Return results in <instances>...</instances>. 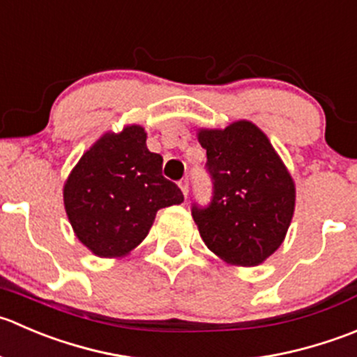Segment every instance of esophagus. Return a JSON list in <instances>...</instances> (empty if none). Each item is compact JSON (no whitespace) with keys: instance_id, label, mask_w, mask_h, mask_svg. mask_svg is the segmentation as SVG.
<instances>
[{"instance_id":"34e87169","label":"esophagus","mask_w":357,"mask_h":357,"mask_svg":"<svg viewBox=\"0 0 357 357\" xmlns=\"http://www.w3.org/2000/svg\"><path fill=\"white\" fill-rule=\"evenodd\" d=\"M178 187H180V190H182L183 196L187 197V192H189V180H187V178L180 180V182H178Z\"/></svg>"}]
</instances>
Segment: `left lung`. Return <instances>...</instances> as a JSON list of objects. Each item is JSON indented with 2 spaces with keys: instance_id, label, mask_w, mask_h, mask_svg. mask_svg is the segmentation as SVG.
Wrapping results in <instances>:
<instances>
[{
  "instance_id": "8db88e82",
  "label": "left lung",
  "mask_w": 357,
  "mask_h": 357,
  "mask_svg": "<svg viewBox=\"0 0 357 357\" xmlns=\"http://www.w3.org/2000/svg\"><path fill=\"white\" fill-rule=\"evenodd\" d=\"M213 180L208 208L192 218L210 252L236 267L266 262L287 238L295 211V180L269 137L248 119L225 128H199Z\"/></svg>"
}]
</instances>
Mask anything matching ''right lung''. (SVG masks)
I'll return each instance as SVG.
<instances>
[{"label":"right lung","instance_id":"add662e5","mask_svg":"<svg viewBox=\"0 0 357 357\" xmlns=\"http://www.w3.org/2000/svg\"><path fill=\"white\" fill-rule=\"evenodd\" d=\"M140 125L105 132L63 182V208L76 238L100 259H121L149 234L158 210L183 194L161 174L163 158L147 149Z\"/></svg>","mask_w":357,"mask_h":357}]
</instances>
